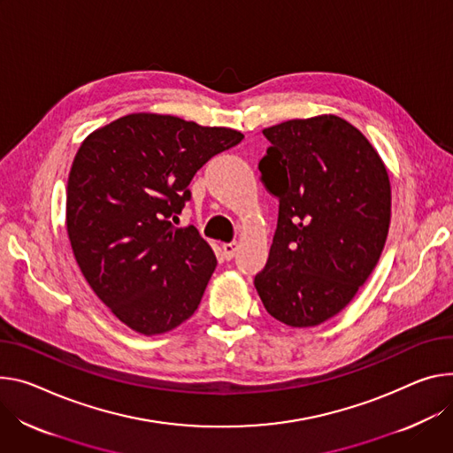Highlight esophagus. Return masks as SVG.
I'll list each match as a JSON object with an SVG mask.
<instances>
[{"label": "esophagus", "instance_id": "34e87169", "mask_svg": "<svg viewBox=\"0 0 453 453\" xmlns=\"http://www.w3.org/2000/svg\"><path fill=\"white\" fill-rule=\"evenodd\" d=\"M236 250H238V243H236V242H229V243H224V245H222V251H224V257H226L227 260H231V258L234 257Z\"/></svg>", "mask_w": 453, "mask_h": 453}]
</instances>
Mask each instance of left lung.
<instances>
[{"instance_id": "8db88e82", "label": "left lung", "mask_w": 453, "mask_h": 453, "mask_svg": "<svg viewBox=\"0 0 453 453\" xmlns=\"http://www.w3.org/2000/svg\"><path fill=\"white\" fill-rule=\"evenodd\" d=\"M260 180L278 198V224L255 287L289 326L338 314L374 271L390 226V180L366 137L336 115L264 130Z\"/></svg>"}]
</instances>
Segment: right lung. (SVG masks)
Returning <instances> with one entry per match:
<instances>
[{
	"mask_svg": "<svg viewBox=\"0 0 453 453\" xmlns=\"http://www.w3.org/2000/svg\"><path fill=\"white\" fill-rule=\"evenodd\" d=\"M231 128L132 113L81 144L66 188L73 257L94 293L134 331L168 333L198 307L217 258L196 227H179L189 182L236 146Z\"/></svg>",
	"mask_w": 453,
	"mask_h": 453,
	"instance_id": "obj_1",
	"label": "right lung"
}]
</instances>
